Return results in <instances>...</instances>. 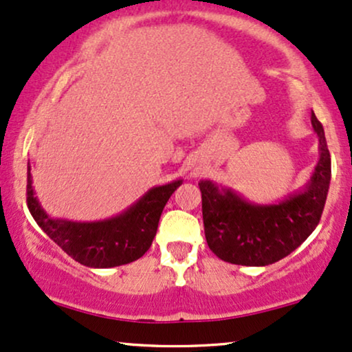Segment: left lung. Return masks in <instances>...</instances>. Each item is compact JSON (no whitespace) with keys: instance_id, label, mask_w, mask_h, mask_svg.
Masks as SVG:
<instances>
[{"instance_id":"left-lung-1","label":"left lung","mask_w":352,"mask_h":352,"mask_svg":"<svg viewBox=\"0 0 352 352\" xmlns=\"http://www.w3.org/2000/svg\"><path fill=\"white\" fill-rule=\"evenodd\" d=\"M311 126L320 141V160L307 187L283 201L256 205L210 180L198 184L205 238L219 259L254 267L274 264L294 252L318 226L331 180V157L315 114Z\"/></svg>"}]
</instances>
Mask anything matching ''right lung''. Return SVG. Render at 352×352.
Here are the masks:
<instances>
[{
	"mask_svg": "<svg viewBox=\"0 0 352 352\" xmlns=\"http://www.w3.org/2000/svg\"><path fill=\"white\" fill-rule=\"evenodd\" d=\"M182 180L154 187L118 217L95 223L50 218L34 197L31 167H28V208L42 231L72 259L87 267L108 269L138 261L149 251L157 232L165 203Z\"/></svg>",
	"mask_w": 352,
	"mask_h": 352,
	"instance_id": "obj_1",
	"label": "right lung"
}]
</instances>
